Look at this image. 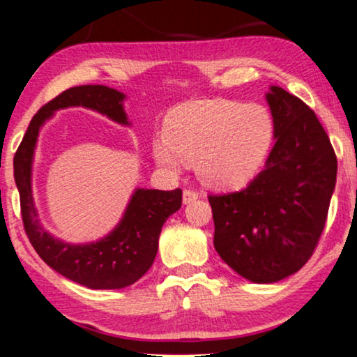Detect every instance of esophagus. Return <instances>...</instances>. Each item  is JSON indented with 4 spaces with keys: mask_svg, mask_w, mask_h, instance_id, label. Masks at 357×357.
<instances>
[{
    "mask_svg": "<svg viewBox=\"0 0 357 357\" xmlns=\"http://www.w3.org/2000/svg\"><path fill=\"white\" fill-rule=\"evenodd\" d=\"M199 192H195V190H190V188H185V190H183V204H192V202H195L197 199H199Z\"/></svg>",
    "mask_w": 357,
    "mask_h": 357,
    "instance_id": "esophagus-1",
    "label": "esophagus"
}]
</instances>
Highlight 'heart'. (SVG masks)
<instances>
[{"instance_id": "b5f03b06", "label": "heart", "mask_w": 357, "mask_h": 357, "mask_svg": "<svg viewBox=\"0 0 357 357\" xmlns=\"http://www.w3.org/2000/svg\"><path fill=\"white\" fill-rule=\"evenodd\" d=\"M273 142L265 107L228 99L190 100L169 114L164 140L153 144L157 164L177 172L195 165L206 187L238 188L253 178Z\"/></svg>"}]
</instances>
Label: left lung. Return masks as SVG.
<instances>
[{
	"instance_id": "1",
	"label": "left lung",
	"mask_w": 357,
	"mask_h": 357,
	"mask_svg": "<svg viewBox=\"0 0 357 357\" xmlns=\"http://www.w3.org/2000/svg\"><path fill=\"white\" fill-rule=\"evenodd\" d=\"M275 145L241 192L210 195L217 253L253 283H276L306 265L336 185L337 160L307 105L278 86L266 94Z\"/></svg>"
}]
</instances>
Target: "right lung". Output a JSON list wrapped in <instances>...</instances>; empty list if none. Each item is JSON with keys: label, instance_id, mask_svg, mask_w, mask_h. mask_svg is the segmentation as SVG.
Wrapping results in <instances>:
<instances>
[{"label": "right lung", "instance_id": "1", "mask_svg": "<svg viewBox=\"0 0 357 357\" xmlns=\"http://www.w3.org/2000/svg\"><path fill=\"white\" fill-rule=\"evenodd\" d=\"M124 99L122 92L107 86H77L61 92L31 119L13 160L24 230L33 248L52 270L91 289H121L142 278L155 259L162 225L182 206V190L137 188L124 217L109 235L86 245L66 243L44 230L38 218L31 187L34 149L43 124L59 109L81 105L129 126Z\"/></svg>", "mask_w": 357, "mask_h": 357}]
</instances>
